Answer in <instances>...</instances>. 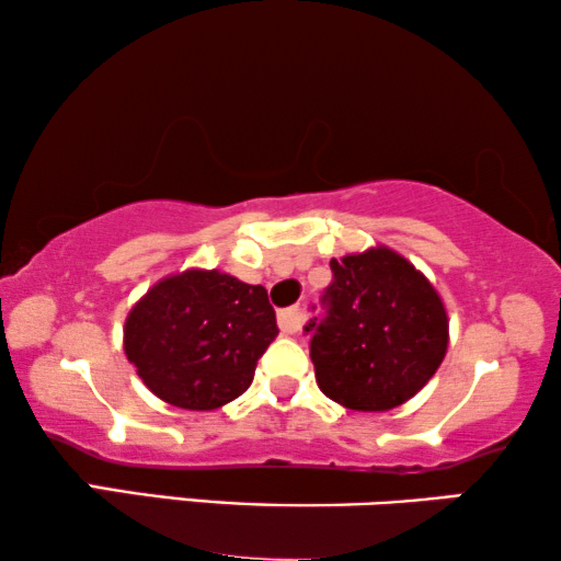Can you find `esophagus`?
<instances>
[{
    "label": "esophagus",
    "instance_id": "1",
    "mask_svg": "<svg viewBox=\"0 0 561 561\" xmlns=\"http://www.w3.org/2000/svg\"><path fill=\"white\" fill-rule=\"evenodd\" d=\"M278 327H280L283 334H296L298 329L304 327V313H301V309H298V306H290V309H283V311L278 313Z\"/></svg>",
    "mask_w": 561,
    "mask_h": 561
}]
</instances>
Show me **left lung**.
I'll use <instances>...</instances> for the list:
<instances>
[{
	"label": "left lung",
	"instance_id": "obj_1",
	"mask_svg": "<svg viewBox=\"0 0 561 561\" xmlns=\"http://www.w3.org/2000/svg\"><path fill=\"white\" fill-rule=\"evenodd\" d=\"M329 265L327 317L306 324L321 393L352 411L396 409L447 355V309L426 275L382 244Z\"/></svg>",
	"mask_w": 561,
	"mask_h": 561
}]
</instances>
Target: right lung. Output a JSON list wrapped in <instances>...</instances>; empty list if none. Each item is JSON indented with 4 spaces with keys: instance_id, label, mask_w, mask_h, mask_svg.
Masks as SVG:
<instances>
[{
    "instance_id": "add662e5",
    "label": "right lung",
    "mask_w": 561,
    "mask_h": 561,
    "mask_svg": "<svg viewBox=\"0 0 561 561\" xmlns=\"http://www.w3.org/2000/svg\"><path fill=\"white\" fill-rule=\"evenodd\" d=\"M278 336L263 286L219 271L158 280L125 321V355L160 401L214 411L250 388L257 359Z\"/></svg>"
}]
</instances>
